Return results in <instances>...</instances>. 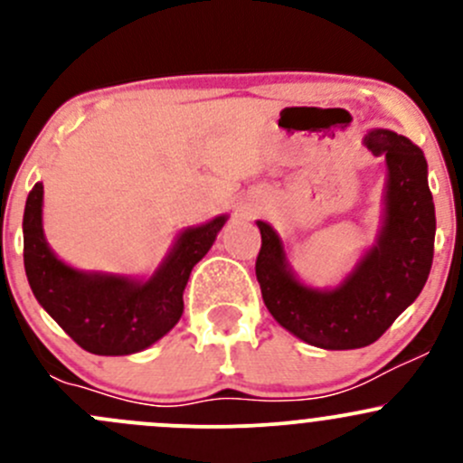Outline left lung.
<instances>
[{
    "mask_svg": "<svg viewBox=\"0 0 463 463\" xmlns=\"http://www.w3.org/2000/svg\"><path fill=\"white\" fill-rule=\"evenodd\" d=\"M374 156H385V223L378 244L334 291H314L293 278L279 237L258 222L261 246L255 275L266 309L305 343L358 349L381 338L421 293L434 255L432 193L421 147L390 129L367 134Z\"/></svg>",
    "mask_w": 463,
    "mask_h": 463,
    "instance_id": "obj_1",
    "label": "left lung"
}]
</instances>
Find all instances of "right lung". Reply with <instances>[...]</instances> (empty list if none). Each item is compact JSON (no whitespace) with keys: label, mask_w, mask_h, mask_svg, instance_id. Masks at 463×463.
I'll return each instance as SVG.
<instances>
[{"label":"right lung","mask_w":463,"mask_h":463,"mask_svg":"<svg viewBox=\"0 0 463 463\" xmlns=\"http://www.w3.org/2000/svg\"><path fill=\"white\" fill-rule=\"evenodd\" d=\"M226 217L188 228L147 282L87 275L62 264L42 232V184L33 185L24 208L26 278L46 314L82 349L98 356H123L156 343L184 314L190 270L208 253Z\"/></svg>","instance_id":"right-lung-1"}]
</instances>
